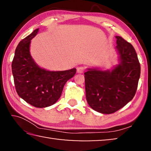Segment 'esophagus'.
I'll return each instance as SVG.
<instances>
[{
	"label": "esophagus",
	"instance_id": "obj_1",
	"mask_svg": "<svg viewBox=\"0 0 151 151\" xmlns=\"http://www.w3.org/2000/svg\"><path fill=\"white\" fill-rule=\"evenodd\" d=\"M76 71H77L78 73L82 74L85 71V68L84 66H79V67L77 68V69H76Z\"/></svg>",
	"mask_w": 151,
	"mask_h": 151
}]
</instances>
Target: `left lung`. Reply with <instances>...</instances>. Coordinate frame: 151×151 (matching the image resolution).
Instances as JSON below:
<instances>
[{
	"instance_id": "left-lung-1",
	"label": "left lung",
	"mask_w": 151,
	"mask_h": 151,
	"mask_svg": "<svg viewBox=\"0 0 151 151\" xmlns=\"http://www.w3.org/2000/svg\"><path fill=\"white\" fill-rule=\"evenodd\" d=\"M121 63L111 71L88 69L85 73L86 98L92 109L112 114L131 101L136 94L140 65L131 43L116 36Z\"/></svg>"
}]
</instances>
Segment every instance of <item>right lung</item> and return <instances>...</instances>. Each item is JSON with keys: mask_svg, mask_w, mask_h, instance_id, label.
Here are the masks:
<instances>
[{"mask_svg": "<svg viewBox=\"0 0 151 151\" xmlns=\"http://www.w3.org/2000/svg\"><path fill=\"white\" fill-rule=\"evenodd\" d=\"M39 29L20 41L12 62V72L17 93L27 103L37 108L52 105L60 98L68 80L76 68L65 71H48L39 67L30 55V40Z\"/></svg>", "mask_w": 151, "mask_h": 151, "instance_id": "obj_1", "label": "right lung"}]
</instances>
